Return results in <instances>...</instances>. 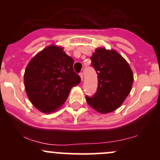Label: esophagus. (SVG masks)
<instances>
[{
  "instance_id": "esophagus-1",
  "label": "esophagus",
  "mask_w": 160,
  "mask_h": 160,
  "mask_svg": "<svg viewBox=\"0 0 160 160\" xmlns=\"http://www.w3.org/2000/svg\"><path fill=\"white\" fill-rule=\"evenodd\" d=\"M80 78H81V80H83V72H80Z\"/></svg>"
}]
</instances>
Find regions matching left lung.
<instances>
[{
	"instance_id": "left-lung-1",
	"label": "left lung",
	"mask_w": 160,
	"mask_h": 160,
	"mask_svg": "<svg viewBox=\"0 0 160 160\" xmlns=\"http://www.w3.org/2000/svg\"><path fill=\"white\" fill-rule=\"evenodd\" d=\"M98 74V89L92 97L86 96L88 104L100 113L118 108L129 94L133 73L129 65L114 50L98 48L90 57Z\"/></svg>"
}]
</instances>
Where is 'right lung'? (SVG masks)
Returning <instances> with one entry per match:
<instances>
[{
    "label": "right lung",
    "instance_id": "add662e5",
    "mask_svg": "<svg viewBox=\"0 0 160 160\" xmlns=\"http://www.w3.org/2000/svg\"><path fill=\"white\" fill-rule=\"evenodd\" d=\"M73 62L62 48L54 46L32 58L25 69L24 83L27 95L37 109L49 113L65 103L71 88L81 80L74 72Z\"/></svg>",
    "mask_w": 160,
    "mask_h": 160
}]
</instances>
